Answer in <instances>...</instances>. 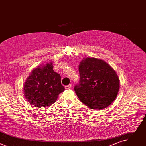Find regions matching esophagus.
<instances>
[{
    "instance_id": "1",
    "label": "esophagus",
    "mask_w": 146,
    "mask_h": 146,
    "mask_svg": "<svg viewBox=\"0 0 146 146\" xmlns=\"http://www.w3.org/2000/svg\"><path fill=\"white\" fill-rule=\"evenodd\" d=\"M65 89H70V88H72V85L71 84H69L68 86H66L65 87Z\"/></svg>"
}]
</instances>
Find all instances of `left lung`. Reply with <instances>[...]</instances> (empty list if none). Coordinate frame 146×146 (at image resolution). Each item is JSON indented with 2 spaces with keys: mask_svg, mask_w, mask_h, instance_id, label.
Here are the masks:
<instances>
[{
  "mask_svg": "<svg viewBox=\"0 0 146 146\" xmlns=\"http://www.w3.org/2000/svg\"><path fill=\"white\" fill-rule=\"evenodd\" d=\"M80 80L74 90L89 108L102 110L115 99L119 81L114 70L104 60L95 58L83 59L78 67Z\"/></svg>",
  "mask_w": 146,
  "mask_h": 146,
  "instance_id": "left-lung-1",
  "label": "left lung"
}]
</instances>
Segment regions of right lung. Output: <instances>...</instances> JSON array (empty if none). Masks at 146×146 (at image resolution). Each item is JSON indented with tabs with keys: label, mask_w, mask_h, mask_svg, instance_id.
Listing matches in <instances>:
<instances>
[{
	"label": "right lung",
	"mask_w": 146,
	"mask_h": 146,
	"mask_svg": "<svg viewBox=\"0 0 146 146\" xmlns=\"http://www.w3.org/2000/svg\"><path fill=\"white\" fill-rule=\"evenodd\" d=\"M64 90L60 76L54 71L52 62L35 69L27 78L24 87L27 100L37 108L52 105Z\"/></svg>",
	"instance_id": "obj_1"
}]
</instances>
